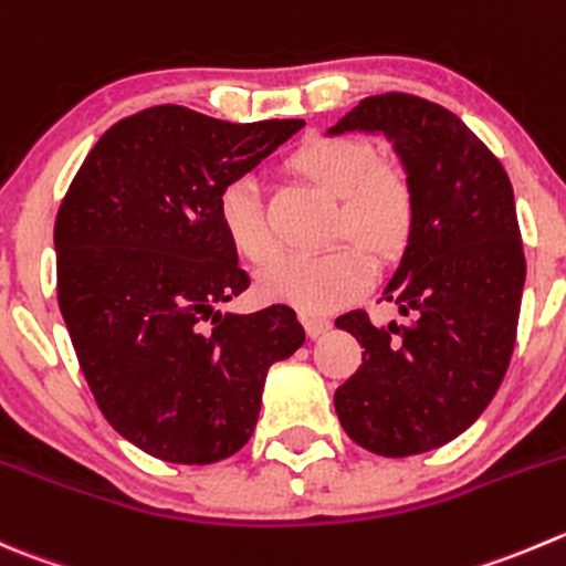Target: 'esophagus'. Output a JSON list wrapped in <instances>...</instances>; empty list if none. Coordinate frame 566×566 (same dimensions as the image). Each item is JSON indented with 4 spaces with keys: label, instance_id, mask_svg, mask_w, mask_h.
Segmentation results:
<instances>
[{
    "label": "esophagus",
    "instance_id": "1",
    "mask_svg": "<svg viewBox=\"0 0 566 566\" xmlns=\"http://www.w3.org/2000/svg\"><path fill=\"white\" fill-rule=\"evenodd\" d=\"M304 326H306V334H310L312 339L321 337V334H326L328 328H332V321H328V315H317V312H304Z\"/></svg>",
    "mask_w": 566,
    "mask_h": 566
}]
</instances>
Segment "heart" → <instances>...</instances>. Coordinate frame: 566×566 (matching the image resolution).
<instances>
[{
	"mask_svg": "<svg viewBox=\"0 0 566 566\" xmlns=\"http://www.w3.org/2000/svg\"><path fill=\"white\" fill-rule=\"evenodd\" d=\"M290 168L337 199L334 234H350L378 260L406 243L415 223V188L398 166L378 163V149L354 135H317L290 155ZM218 221L243 260L271 265L279 240L268 223L260 185L251 177L227 182L218 193ZM370 279V260L356 245H337L317 256H290L260 279V293L304 312H326L359 293Z\"/></svg>",
	"mask_w": 566,
	"mask_h": 566,
	"instance_id": "b5f03b06",
	"label": "heart"
}]
</instances>
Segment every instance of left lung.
<instances>
[{"mask_svg": "<svg viewBox=\"0 0 566 566\" xmlns=\"http://www.w3.org/2000/svg\"><path fill=\"white\" fill-rule=\"evenodd\" d=\"M345 132L392 144L415 223L381 290L406 323L373 326L361 310L334 321L365 348L334 409L356 446L415 457L468 431L506 376L525 284L514 190L473 129L426 98H361L326 135Z\"/></svg>", "mask_w": 566, "mask_h": 566, "instance_id": "8db88e82", "label": "left lung"}]
</instances>
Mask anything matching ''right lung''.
<instances>
[{
    "label": "right lung",
    "mask_w": 566,
    "mask_h": 566,
    "mask_svg": "<svg viewBox=\"0 0 566 566\" xmlns=\"http://www.w3.org/2000/svg\"><path fill=\"white\" fill-rule=\"evenodd\" d=\"M301 126L149 107L98 137L60 205L65 328L102 415L149 457L212 464L238 453L254 434L268 367L304 345L290 306L218 310L249 287L218 193Z\"/></svg>",
    "instance_id": "right-lung-1"
}]
</instances>
